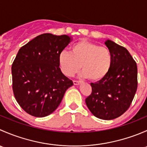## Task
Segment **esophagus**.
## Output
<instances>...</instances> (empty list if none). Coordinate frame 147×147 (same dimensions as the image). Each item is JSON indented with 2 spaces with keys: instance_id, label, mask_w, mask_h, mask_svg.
Returning a JSON list of instances; mask_svg holds the SVG:
<instances>
[{
  "instance_id": "obj_1",
  "label": "esophagus",
  "mask_w": 147,
  "mask_h": 147,
  "mask_svg": "<svg viewBox=\"0 0 147 147\" xmlns=\"http://www.w3.org/2000/svg\"><path fill=\"white\" fill-rule=\"evenodd\" d=\"M73 83L75 85H78V84H80L81 83L80 81H77V80H74L73 81Z\"/></svg>"
}]
</instances>
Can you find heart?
<instances>
[{"label":"heart","mask_w":147,"mask_h":147,"mask_svg":"<svg viewBox=\"0 0 147 147\" xmlns=\"http://www.w3.org/2000/svg\"><path fill=\"white\" fill-rule=\"evenodd\" d=\"M113 57L106 46L82 40L72 45L69 53L59 55L58 64L63 74L72 77L82 68V76L92 81H99L108 74Z\"/></svg>","instance_id":"1"}]
</instances>
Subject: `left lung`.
I'll list each match as a JSON object with an SVG mask.
<instances>
[{
    "label": "left lung",
    "mask_w": 147,
    "mask_h": 147,
    "mask_svg": "<svg viewBox=\"0 0 147 147\" xmlns=\"http://www.w3.org/2000/svg\"><path fill=\"white\" fill-rule=\"evenodd\" d=\"M113 61L107 75L90 84L92 93L86 105L94 116L110 120L119 117L131 105L137 89V66L125 47L112 40L105 42Z\"/></svg>",
    "instance_id": "8db88e82"
}]
</instances>
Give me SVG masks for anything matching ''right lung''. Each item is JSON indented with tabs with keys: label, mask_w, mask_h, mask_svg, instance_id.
<instances>
[{
	"label": "right lung",
	"mask_w": 147,
	"mask_h": 147,
	"mask_svg": "<svg viewBox=\"0 0 147 147\" xmlns=\"http://www.w3.org/2000/svg\"><path fill=\"white\" fill-rule=\"evenodd\" d=\"M71 40L66 35L44 33L19 50L11 67L13 91L29 115L43 117L53 113L73 85L58 64L59 55Z\"/></svg>",
	"instance_id": "right-lung-1"
}]
</instances>
